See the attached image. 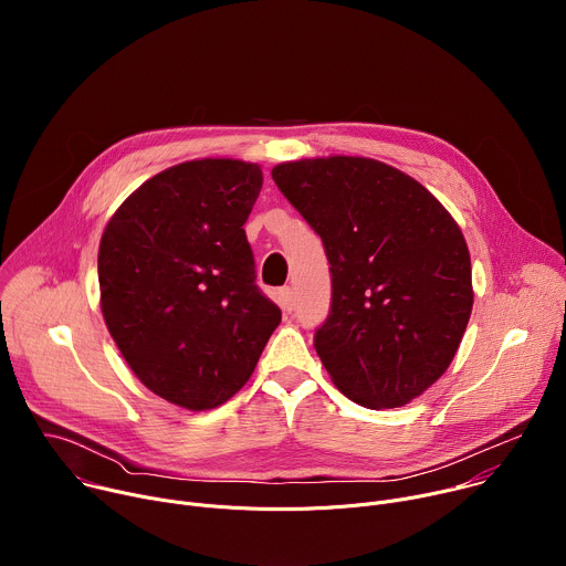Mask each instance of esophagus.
Instances as JSON below:
<instances>
[{
    "instance_id": "esophagus-1",
    "label": "esophagus",
    "mask_w": 566,
    "mask_h": 566,
    "mask_svg": "<svg viewBox=\"0 0 566 566\" xmlns=\"http://www.w3.org/2000/svg\"><path fill=\"white\" fill-rule=\"evenodd\" d=\"M277 304L282 306V311H284V313H291V311H293V306H295V297H293V291H291L289 286H284V289H280V291H277Z\"/></svg>"
}]
</instances>
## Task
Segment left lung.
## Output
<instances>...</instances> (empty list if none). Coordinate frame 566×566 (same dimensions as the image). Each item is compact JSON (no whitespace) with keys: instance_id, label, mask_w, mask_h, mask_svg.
Masks as SVG:
<instances>
[{"instance_id":"8db88e82","label":"left lung","mask_w":566,"mask_h":566,"mask_svg":"<svg viewBox=\"0 0 566 566\" xmlns=\"http://www.w3.org/2000/svg\"><path fill=\"white\" fill-rule=\"evenodd\" d=\"M271 175L332 264L322 365L363 408L406 406L443 376L468 327L461 228L419 181L374 158H302Z\"/></svg>"}]
</instances>
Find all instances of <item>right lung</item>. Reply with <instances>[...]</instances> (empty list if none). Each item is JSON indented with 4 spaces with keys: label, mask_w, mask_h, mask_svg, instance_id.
<instances>
[{
    "label": "right lung",
    "mask_w": 566,
    "mask_h": 566,
    "mask_svg": "<svg viewBox=\"0 0 566 566\" xmlns=\"http://www.w3.org/2000/svg\"><path fill=\"white\" fill-rule=\"evenodd\" d=\"M262 181L247 160H186L132 192L103 232L105 325L138 380L186 410L244 387L282 319L244 230Z\"/></svg>",
    "instance_id": "right-lung-1"
}]
</instances>
